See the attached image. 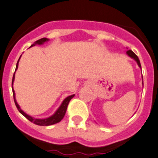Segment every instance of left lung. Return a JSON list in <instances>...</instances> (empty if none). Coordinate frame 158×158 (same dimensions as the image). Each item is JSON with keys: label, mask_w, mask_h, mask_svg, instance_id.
Segmentation results:
<instances>
[{"label": "left lung", "mask_w": 158, "mask_h": 158, "mask_svg": "<svg viewBox=\"0 0 158 158\" xmlns=\"http://www.w3.org/2000/svg\"><path fill=\"white\" fill-rule=\"evenodd\" d=\"M127 54L128 55H129L130 57L133 58V59L135 60L136 62H137L138 65H139V67H140L141 69H142V66H141V64H140V61H139V57H137V55H136L135 53H134L132 51H131V50H129V51H127Z\"/></svg>", "instance_id": "obj_1"}]
</instances>
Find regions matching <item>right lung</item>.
I'll list each match as a JSON object with an SVG mask.
<instances>
[{
  "mask_svg": "<svg viewBox=\"0 0 158 158\" xmlns=\"http://www.w3.org/2000/svg\"><path fill=\"white\" fill-rule=\"evenodd\" d=\"M49 41L48 39H46V38H43V39H41L39 40H38V41H35L34 44H31V47H32V46H35V44H44V42H46V41ZM20 57H21V56L19 57V60H18V61H17V64H16V69H15V72H16V70L17 69V68H18V64H19V59H20ZM14 79H15V73H14V74H13V76L12 89H13V81H14ZM13 99H14L15 104H16V107H17L18 110H19V113H20V114H22L24 116V117H26V119H28L29 121H31V122L33 123L36 124V125H39V126H51V125H53V124L57 123H59L60 121H61V119L64 118V115H65V114H66V109H67V106H68V104H69V102L70 101L71 99H72L74 97L75 94H72V95L68 96L67 98H66L64 100V101L62 102L61 105L59 107V108L57 110V111H56V112L54 113V114H53L51 117H48V118H45V119L33 118V117H31V116L26 114V113L24 112V111L21 110L20 107H19V104H18L17 102H16V98H15V92H14V90H13Z\"/></svg>",
  "mask_w": 158,
  "mask_h": 158,
  "instance_id": "add662e5",
  "label": "right lung"
}]
</instances>
